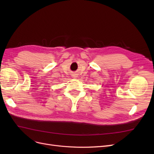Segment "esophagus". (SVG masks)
<instances>
[{"instance_id": "1", "label": "esophagus", "mask_w": 154, "mask_h": 154, "mask_svg": "<svg viewBox=\"0 0 154 154\" xmlns=\"http://www.w3.org/2000/svg\"><path fill=\"white\" fill-rule=\"evenodd\" d=\"M72 77L74 78H76V77H77V76H76V74H74L73 75H72Z\"/></svg>"}]
</instances>
